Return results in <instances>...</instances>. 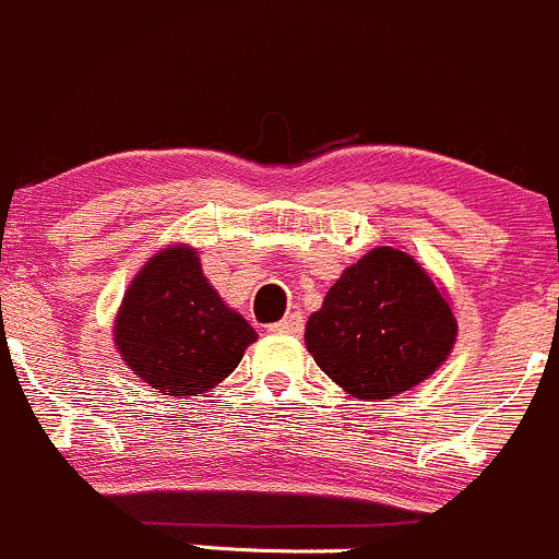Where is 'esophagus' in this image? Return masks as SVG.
<instances>
[{"label":"esophagus","instance_id":"34e87169","mask_svg":"<svg viewBox=\"0 0 559 559\" xmlns=\"http://www.w3.org/2000/svg\"><path fill=\"white\" fill-rule=\"evenodd\" d=\"M269 329L272 331H277V334H293V336H298L304 331V318L298 312H287L285 318L280 320V323H274V325H269Z\"/></svg>","mask_w":559,"mask_h":559}]
</instances>
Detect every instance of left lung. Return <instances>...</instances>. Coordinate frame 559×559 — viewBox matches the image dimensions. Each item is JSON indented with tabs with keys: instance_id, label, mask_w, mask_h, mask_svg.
<instances>
[{
	"instance_id": "left-lung-1",
	"label": "left lung",
	"mask_w": 559,
	"mask_h": 559,
	"mask_svg": "<svg viewBox=\"0 0 559 559\" xmlns=\"http://www.w3.org/2000/svg\"><path fill=\"white\" fill-rule=\"evenodd\" d=\"M445 287L396 247H374L329 287L304 345L356 400H391L438 372L456 342Z\"/></svg>"
}]
</instances>
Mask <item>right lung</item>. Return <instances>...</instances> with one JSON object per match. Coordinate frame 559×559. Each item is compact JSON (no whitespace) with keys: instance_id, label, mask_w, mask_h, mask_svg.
<instances>
[{"instance_id":"add662e5","label":"right lung","mask_w":559,"mask_h":559,"mask_svg":"<svg viewBox=\"0 0 559 559\" xmlns=\"http://www.w3.org/2000/svg\"><path fill=\"white\" fill-rule=\"evenodd\" d=\"M255 340L187 245L163 247L143 263L114 320L121 361L159 394L181 400L223 383Z\"/></svg>"}]
</instances>
